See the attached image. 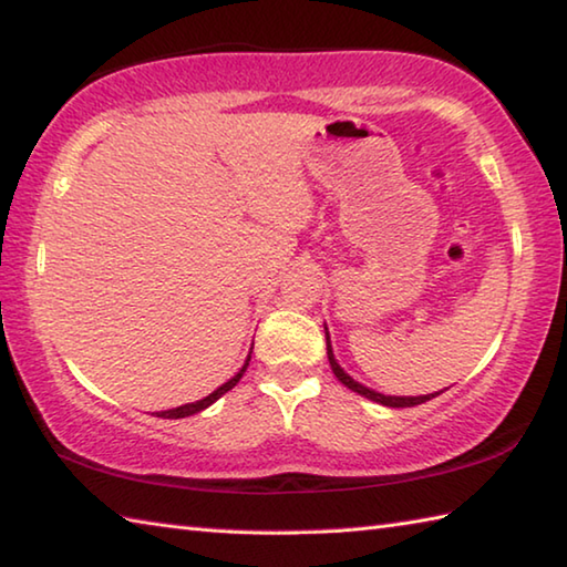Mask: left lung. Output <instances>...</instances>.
I'll return each instance as SVG.
<instances>
[{"label":"left lung","mask_w":567,"mask_h":567,"mask_svg":"<svg viewBox=\"0 0 567 567\" xmlns=\"http://www.w3.org/2000/svg\"><path fill=\"white\" fill-rule=\"evenodd\" d=\"M324 340H328V360H330V368H332V372H334V378H338L344 388H350L352 392H358V395L368 398V400H372V402H378V405H385V408H415V405H422V402L437 398L440 392H443V390H440V392H430V395L410 398V395H382V392H378V390L364 388L362 382L352 380V378L348 375V372H344V370L340 368V362L334 360V352H332V344H330V332H328V328H324Z\"/></svg>","instance_id":"1"}]
</instances>
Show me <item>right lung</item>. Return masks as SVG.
<instances>
[{
  "label": "right lung",
  "mask_w": 567,
  "mask_h": 567,
  "mask_svg": "<svg viewBox=\"0 0 567 567\" xmlns=\"http://www.w3.org/2000/svg\"><path fill=\"white\" fill-rule=\"evenodd\" d=\"M249 354H252V350H249ZM249 354H247V360H245V364L243 368H239L237 372H235V378H229L225 385H219L215 392H209L207 398H203V400H197V402H187V405H179V408H172V410H162V412H157V417H167V420H179V417H189V415H197V412H203L205 408H209L213 405V402H217L219 398L225 395V392H229L233 390L237 382H239V378L245 375V370H247V364H249Z\"/></svg>",
  "instance_id": "add662e5"
}]
</instances>
